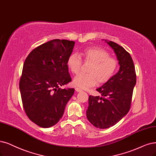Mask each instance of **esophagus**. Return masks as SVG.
<instances>
[{
    "label": "esophagus",
    "mask_w": 156,
    "mask_h": 156,
    "mask_svg": "<svg viewBox=\"0 0 156 156\" xmlns=\"http://www.w3.org/2000/svg\"><path fill=\"white\" fill-rule=\"evenodd\" d=\"M75 90H76V92H79V93H80V92H82V90L80 89V88H79V87H76V88H75Z\"/></svg>",
    "instance_id": "1"
}]
</instances>
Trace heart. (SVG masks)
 <instances>
[{"label": "heart", "mask_w": 156, "mask_h": 156, "mask_svg": "<svg viewBox=\"0 0 156 156\" xmlns=\"http://www.w3.org/2000/svg\"><path fill=\"white\" fill-rule=\"evenodd\" d=\"M81 56L85 63H91L87 74H80L73 80V83L78 87L87 89L94 87L98 82L104 84L108 82L116 73L119 64L116 59L110 56L108 52L100 48L93 47L85 49ZM67 65L72 73L78 74L82 65V60L77 53L69 55Z\"/></svg>", "instance_id": "heart-1"}]
</instances>
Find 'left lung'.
<instances>
[{"label":"left lung","instance_id":"1","mask_svg":"<svg viewBox=\"0 0 156 156\" xmlns=\"http://www.w3.org/2000/svg\"><path fill=\"white\" fill-rule=\"evenodd\" d=\"M105 41L116 53L119 71L101 87V97L89 96L87 118L94 126L107 129L117 123L130 110L136 74L130 55L123 47L112 41Z\"/></svg>","mask_w":156,"mask_h":156}]
</instances>
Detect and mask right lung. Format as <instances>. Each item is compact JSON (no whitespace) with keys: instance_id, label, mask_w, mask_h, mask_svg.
<instances>
[{"instance_id":"add662e5","label":"right lung","mask_w":156,"mask_h":156,"mask_svg":"<svg viewBox=\"0 0 156 156\" xmlns=\"http://www.w3.org/2000/svg\"><path fill=\"white\" fill-rule=\"evenodd\" d=\"M75 42L55 39L39 45L24 63L19 88L27 117L43 128L55 125L62 117L73 88L61 89L71 82L67 60Z\"/></svg>"}]
</instances>
